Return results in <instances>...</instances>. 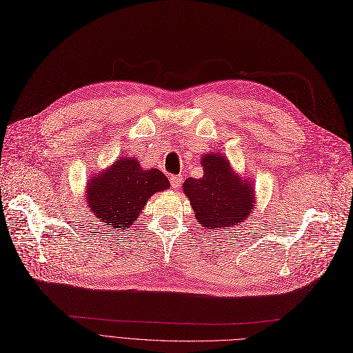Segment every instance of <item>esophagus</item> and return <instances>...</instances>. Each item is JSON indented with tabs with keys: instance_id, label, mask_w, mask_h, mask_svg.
<instances>
[{
	"instance_id": "esophagus-1",
	"label": "esophagus",
	"mask_w": 353,
	"mask_h": 353,
	"mask_svg": "<svg viewBox=\"0 0 353 353\" xmlns=\"http://www.w3.org/2000/svg\"><path fill=\"white\" fill-rule=\"evenodd\" d=\"M170 181H171V186H172V188L176 190V188H179V185L182 183V176H181V175H171Z\"/></svg>"
}]
</instances>
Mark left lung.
Listing matches in <instances>:
<instances>
[{
	"instance_id": "left-lung-1",
	"label": "left lung",
	"mask_w": 353,
	"mask_h": 353,
	"mask_svg": "<svg viewBox=\"0 0 353 353\" xmlns=\"http://www.w3.org/2000/svg\"><path fill=\"white\" fill-rule=\"evenodd\" d=\"M201 163L203 176L188 178L182 186L196 221L212 231L243 222L255 205L251 182L241 178L223 155L205 154Z\"/></svg>"
}]
</instances>
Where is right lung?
I'll list each match as a JSON object with an SVG mask.
<instances>
[{"label":"right lung","instance_id":"obj_1","mask_svg":"<svg viewBox=\"0 0 353 353\" xmlns=\"http://www.w3.org/2000/svg\"><path fill=\"white\" fill-rule=\"evenodd\" d=\"M168 188L170 181L159 170H142L135 158L128 157L117 159L110 168L91 176L85 199L105 228L127 231L148 199Z\"/></svg>","mask_w":353,"mask_h":353}]
</instances>
